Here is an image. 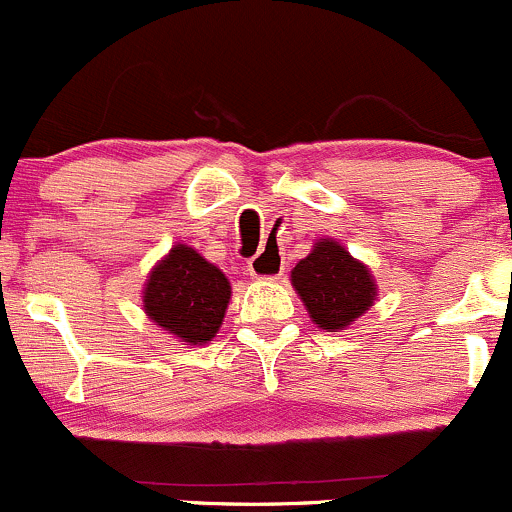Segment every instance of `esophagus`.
Segmentation results:
<instances>
[{"label": "esophagus", "instance_id": "obj_1", "mask_svg": "<svg viewBox=\"0 0 512 512\" xmlns=\"http://www.w3.org/2000/svg\"><path fill=\"white\" fill-rule=\"evenodd\" d=\"M249 273L258 280H273L283 276V258L278 251L263 249L261 254L249 261Z\"/></svg>", "mask_w": 512, "mask_h": 512}]
</instances>
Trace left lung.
Wrapping results in <instances>:
<instances>
[{
    "mask_svg": "<svg viewBox=\"0 0 512 512\" xmlns=\"http://www.w3.org/2000/svg\"><path fill=\"white\" fill-rule=\"evenodd\" d=\"M290 283L310 320L324 332H342L354 324L378 295L371 268L329 236L315 239L310 254L290 271Z\"/></svg>",
    "mask_w": 512,
    "mask_h": 512,
    "instance_id": "1",
    "label": "left lung"
}]
</instances>
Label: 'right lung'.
<instances>
[{"label": "right lung", "instance_id": "add662e5", "mask_svg": "<svg viewBox=\"0 0 512 512\" xmlns=\"http://www.w3.org/2000/svg\"><path fill=\"white\" fill-rule=\"evenodd\" d=\"M229 300V278L188 244H175L148 271L141 290L148 320L190 346L217 337Z\"/></svg>", "mask_w": 512, "mask_h": 512}]
</instances>
